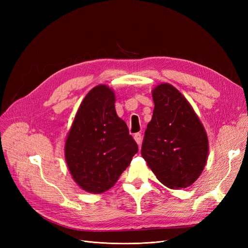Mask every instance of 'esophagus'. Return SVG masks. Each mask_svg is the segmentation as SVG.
Segmentation results:
<instances>
[{"label":"esophagus","instance_id":"obj_1","mask_svg":"<svg viewBox=\"0 0 248 248\" xmlns=\"http://www.w3.org/2000/svg\"><path fill=\"white\" fill-rule=\"evenodd\" d=\"M133 139H134V140L137 141V144L140 146V142H141V134L140 133H136V134H134Z\"/></svg>","mask_w":248,"mask_h":248}]
</instances>
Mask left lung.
<instances>
[{"label":"left lung","instance_id":"left-lung-1","mask_svg":"<svg viewBox=\"0 0 248 248\" xmlns=\"http://www.w3.org/2000/svg\"><path fill=\"white\" fill-rule=\"evenodd\" d=\"M154 110L141 145V156L169 188H186L204 170L209 142L204 126L185 97L170 84L152 91Z\"/></svg>","mask_w":248,"mask_h":248}]
</instances>
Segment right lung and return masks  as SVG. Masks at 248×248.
<instances>
[{"instance_id":"right-lung-1","label":"right lung","mask_w":248,"mask_h":248,"mask_svg":"<svg viewBox=\"0 0 248 248\" xmlns=\"http://www.w3.org/2000/svg\"><path fill=\"white\" fill-rule=\"evenodd\" d=\"M115 93L93 88L80 103L65 142V159L78 185L91 193L108 190L139 151L115 108Z\"/></svg>"}]
</instances>
